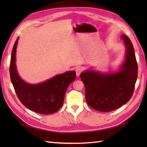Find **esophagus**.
Segmentation results:
<instances>
[{"label": "esophagus", "instance_id": "esophagus-1", "mask_svg": "<svg viewBox=\"0 0 147 147\" xmlns=\"http://www.w3.org/2000/svg\"><path fill=\"white\" fill-rule=\"evenodd\" d=\"M82 69L81 67H76V68L75 71H76V74L77 76H80V74H81V73H82Z\"/></svg>", "mask_w": 147, "mask_h": 147}]
</instances>
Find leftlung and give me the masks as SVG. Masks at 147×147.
I'll return each mask as SVG.
<instances>
[{
    "label": "left lung",
    "mask_w": 147,
    "mask_h": 147,
    "mask_svg": "<svg viewBox=\"0 0 147 147\" xmlns=\"http://www.w3.org/2000/svg\"><path fill=\"white\" fill-rule=\"evenodd\" d=\"M121 38L126 51L124 61L117 70L107 73L86 70L80 74L87 104L96 111H114L125 104L133 95L138 65L130 39L125 35H121Z\"/></svg>",
    "instance_id": "obj_1"
}]
</instances>
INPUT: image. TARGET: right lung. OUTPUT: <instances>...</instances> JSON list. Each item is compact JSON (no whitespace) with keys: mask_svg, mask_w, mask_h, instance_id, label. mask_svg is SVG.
Masks as SVG:
<instances>
[{"mask_svg":"<svg viewBox=\"0 0 147 147\" xmlns=\"http://www.w3.org/2000/svg\"><path fill=\"white\" fill-rule=\"evenodd\" d=\"M19 37L12 49L11 62V80L21 102L27 108L42 114L56 112L63 105L65 93L68 86L76 79V72L67 71L57 74L38 84H30L19 74L16 61Z\"/></svg>","mask_w":147,"mask_h":147,"instance_id":"1","label":"right lung"}]
</instances>
